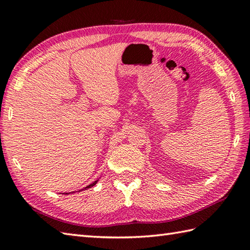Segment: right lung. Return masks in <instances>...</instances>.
Wrapping results in <instances>:
<instances>
[{"instance_id": "obj_1", "label": "right lung", "mask_w": 250, "mask_h": 250, "mask_svg": "<svg viewBox=\"0 0 250 250\" xmlns=\"http://www.w3.org/2000/svg\"><path fill=\"white\" fill-rule=\"evenodd\" d=\"M97 183V181H95V182H93L92 184H90V185H87V187L86 188H83V189H86V188H91L92 187H94V185ZM66 194H69V193H66Z\"/></svg>"}]
</instances>
